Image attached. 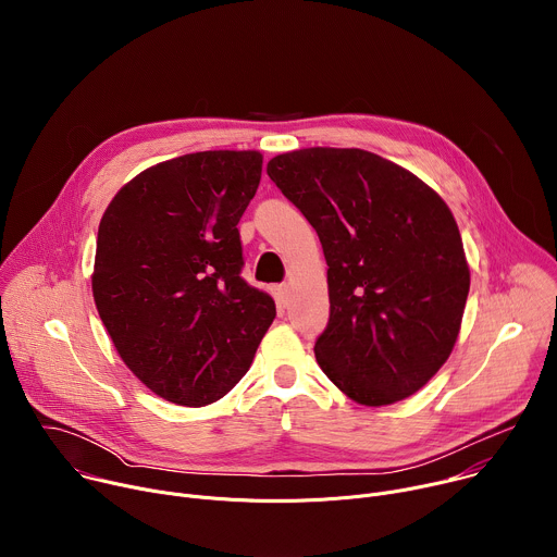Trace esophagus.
Listing matches in <instances>:
<instances>
[{
    "instance_id": "esophagus-1",
    "label": "esophagus",
    "mask_w": 557,
    "mask_h": 557,
    "mask_svg": "<svg viewBox=\"0 0 557 557\" xmlns=\"http://www.w3.org/2000/svg\"><path fill=\"white\" fill-rule=\"evenodd\" d=\"M273 297H275V304L277 308H286L288 306V286L280 284L273 288Z\"/></svg>"
}]
</instances>
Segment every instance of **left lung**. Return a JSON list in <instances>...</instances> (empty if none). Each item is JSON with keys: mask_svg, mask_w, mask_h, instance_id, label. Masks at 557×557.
Segmentation results:
<instances>
[{"mask_svg": "<svg viewBox=\"0 0 557 557\" xmlns=\"http://www.w3.org/2000/svg\"><path fill=\"white\" fill-rule=\"evenodd\" d=\"M269 178L320 235L331 320L324 374L370 408L404 401L447 361L469 264L445 200L412 172L357 147L280 153Z\"/></svg>", "mask_w": 557, "mask_h": 557, "instance_id": "obj_1", "label": "left lung"}]
</instances>
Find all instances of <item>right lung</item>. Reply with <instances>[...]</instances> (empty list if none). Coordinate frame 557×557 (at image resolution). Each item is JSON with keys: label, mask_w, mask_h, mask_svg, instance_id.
Segmentation results:
<instances>
[{"label": "right lung", "mask_w": 557, "mask_h": 557, "mask_svg": "<svg viewBox=\"0 0 557 557\" xmlns=\"http://www.w3.org/2000/svg\"><path fill=\"white\" fill-rule=\"evenodd\" d=\"M256 149L147 168L108 205L92 295L123 363L165 401L202 408L240 381L275 320L243 280L237 222L258 191Z\"/></svg>", "instance_id": "add662e5"}]
</instances>
